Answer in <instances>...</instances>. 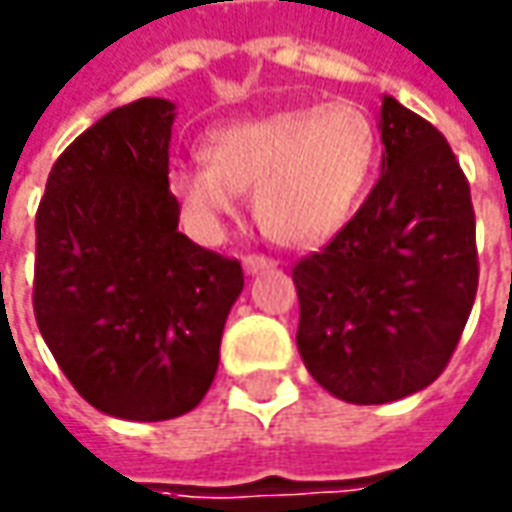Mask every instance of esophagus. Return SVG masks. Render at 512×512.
Returning <instances> with one entry per match:
<instances>
[{
  "mask_svg": "<svg viewBox=\"0 0 512 512\" xmlns=\"http://www.w3.org/2000/svg\"><path fill=\"white\" fill-rule=\"evenodd\" d=\"M243 269L249 271V274L263 269H274V260L266 255H257V252H249V255H243Z\"/></svg>",
  "mask_w": 512,
  "mask_h": 512,
  "instance_id": "obj_1",
  "label": "esophagus"
}]
</instances>
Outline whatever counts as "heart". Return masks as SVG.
<instances>
[{
  "mask_svg": "<svg viewBox=\"0 0 512 512\" xmlns=\"http://www.w3.org/2000/svg\"><path fill=\"white\" fill-rule=\"evenodd\" d=\"M196 165L170 170V193L201 235H215L252 190L257 224L274 241L316 246L353 215L378 159V128L353 100L294 106L221 125Z\"/></svg>",
  "mask_w": 512,
  "mask_h": 512,
  "instance_id": "obj_1",
  "label": "heart"
}]
</instances>
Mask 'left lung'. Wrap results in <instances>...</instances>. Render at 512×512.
<instances>
[{
	"mask_svg": "<svg viewBox=\"0 0 512 512\" xmlns=\"http://www.w3.org/2000/svg\"><path fill=\"white\" fill-rule=\"evenodd\" d=\"M381 139L370 196L291 269L302 361L347 403L398 401L440 378L479 285L471 184L446 137L384 97Z\"/></svg>",
	"mask_w": 512,
	"mask_h": 512,
	"instance_id": "8db88e82",
	"label": "left lung"
}]
</instances>
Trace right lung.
Listing matches in <instances>:
<instances>
[{
  "mask_svg": "<svg viewBox=\"0 0 512 512\" xmlns=\"http://www.w3.org/2000/svg\"><path fill=\"white\" fill-rule=\"evenodd\" d=\"M173 103L109 111L55 159L36 212L33 311L83 401L170 420L207 395L243 269L179 232Z\"/></svg>",
  "mask_w": 512,
  "mask_h": 512,
  "instance_id": "right-lung-1",
  "label": "right lung"
}]
</instances>
